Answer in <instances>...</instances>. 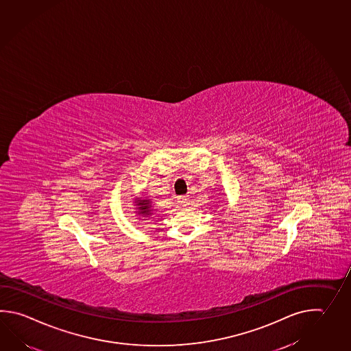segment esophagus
<instances>
[{
    "label": "esophagus",
    "mask_w": 351,
    "mask_h": 351,
    "mask_svg": "<svg viewBox=\"0 0 351 351\" xmlns=\"http://www.w3.org/2000/svg\"><path fill=\"white\" fill-rule=\"evenodd\" d=\"M178 200H179L180 205H182L184 208H186L187 205H189V196H187V195L179 196V197H178Z\"/></svg>",
    "instance_id": "esophagus-1"
}]
</instances>
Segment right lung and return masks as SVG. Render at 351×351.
Wrapping results in <instances>:
<instances>
[{"label": "right lung", "mask_w": 351, "mask_h": 351, "mask_svg": "<svg viewBox=\"0 0 351 351\" xmlns=\"http://www.w3.org/2000/svg\"><path fill=\"white\" fill-rule=\"evenodd\" d=\"M137 202H138L137 205L140 206V208H138V210H140L138 213H140V214L151 215V211H152V210H151L150 200H146V199H143V200H138Z\"/></svg>", "instance_id": "obj_1"}]
</instances>
